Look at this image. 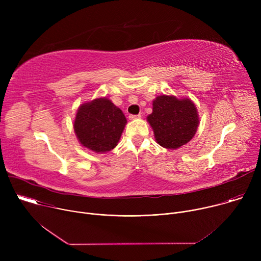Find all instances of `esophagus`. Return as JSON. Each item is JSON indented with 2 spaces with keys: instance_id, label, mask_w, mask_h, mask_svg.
I'll list each match as a JSON object with an SVG mask.
<instances>
[{
  "instance_id": "1",
  "label": "esophagus",
  "mask_w": 261,
  "mask_h": 261,
  "mask_svg": "<svg viewBox=\"0 0 261 261\" xmlns=\"http://www.w3.org/2000/svg\"><path fill=\"white\" fill-rule=\"evenodd\" d=\"M140 118H141L140 115H130L129 116L130 120H136V119H140Z\"/></svg>"
}]
</instances>
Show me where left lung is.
Masks as SVG:
<instances>
[{
    "instance_id": "8db88e82",
    "label": "left lung",
    "mask_w": 261,
    "mask_h": 261,
    "mask_svg": "<svg viewBox=\"0 0 261 261\" xmlns=\"http://www.w3.org/2000/svg\"><path fill=\"white\" fill-rule=\"evenodd\" d=\"M156 141L165 148H178L195 135L199 119L195 104L188 98L162 95L153 101V113L146 118Z\"/></svg>"
}]
</instances>
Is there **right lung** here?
<instances>
[{"label": "right lung", "instance_id": "1", "mask_svg": "<svg viewBox=\"0 0 261 261\" xmlns=\"http://www.w3.org/2000/svg\"><path fill=\"white\" fill-rule=\"evenodd\" d=\"M126 124L119 107L107 98H98L80 106L73 127L82 145L100 154L118 145Z\"/></svg>", "mask_w": 261, "mask_h": 261}]
</instances>
